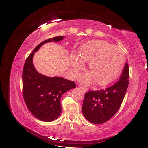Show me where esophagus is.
Returning <instances> with one entry per match:
<instances>
[{
	"label": "esophagus",
	"mask_w": 148,
	"mask_h": 148,
	"mask_svg": "<svg viewBox=\"0 0 148 148\" xmlns=\"http://www.w3.org/2000/svg\"><path fill=\"white\" fill-rule=\"evenodd\" d=\"M79 87L84 92H86L87 91H88V89L87 88H84V87H83V86H79Z\"/></svg>",
	"instance_id": "34e87169"
}]
</instances>
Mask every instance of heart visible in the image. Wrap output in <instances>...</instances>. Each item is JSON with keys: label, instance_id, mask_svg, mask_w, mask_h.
Segmentation results:
<instances>
[{"label": "heart", "instance_id": "heart-1", "mask_svg": "<svg viewBox=\"0 0 148 148\" xmlns=\"http://www.w3.org/2000/svg\"><path fill=\"white\" fill-rule=\"evenodd\" d=\"M125 60L124 53L118 46L103 40H91L81 47L79 56H71V70L72 75L76 76L83 62L89 63L90 72L81 75L80 82L87 85L94 80L99 85H106L118 76Z\"/></svg>", "mask_w": 148, "mask_h": 148}]
</instances>
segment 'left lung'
Returning <instances> with one entry per match:
<instances>
[{
  "instance_id": "8db88e82",
  "label": "left lung",
  "mask_w": 148,
  "mask_h": 148,
  "mask_svg": "<svg viewBox=\"0 0 148 148\" xmlns=\"http://www.w3.org/2000/svg\"><path fill=\"white\" fill-rule=\"evenodd\" d=\"M129 68L126 63L117 83L103 90L86 93L82 107L84 118L94 124H102L111 119L120 108L127 90Z\"/></svg>"
}]
</instances>
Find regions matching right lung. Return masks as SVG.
Wrapping results in <instances>:
<instances>
[{
  "instance_id": "add662e5",
  "label": "right lung",
  "mask_w": 148,
  "mask_h": 148,
  "mask_svg": "<svg viewBox=\"0 0 148 148\" xmlns=\"http://www.w3.org/2000/svg\"><path fill=\"white\" fill-rule=\"evenodd\" d=\"M64 37H55L40 43L27 58L24 65L22 79L25 102L30 112L43 121H53L59 117L62 112V95L75 88L76 84L62 77H48L39 73L34 67L33 57L43 45L62 41Z\"/></svg>"
}]
</instances>
